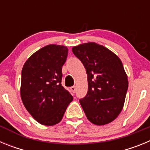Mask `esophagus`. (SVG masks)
Masks as SVG:
<instances>
[{
    "mask_svg": "<svg viewBox=\"0 0 150 150\" xmlns=\"http://www.w3.org/2000/svg\"><path fill=\"white\" fill-rule=\"evenodd\" d=\"M71 90L72 91L73 93H75V91H76V86H74L71 87Z\"/></svg>",
    "mask_w": 150,
    "mask_h": 150,
    "instance_id": "1",
    "label": "esophagus"
}]
</instances>
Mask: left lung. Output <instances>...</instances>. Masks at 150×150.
<instances>
[{"instance_id":"left-lung-1","label":"left lung","mask_w":150,"mask_h":150,"mask_svg":"<svg viewBox=\"0 0 150 150\" xmlns=\"http://www.w3.org/2000/svg\"><path fill=\"white\" fill-rule=\"evenodd\" d=\"M72 51L86 71L88 92L79 103L87 119L97 125L111 122L122 110L128 87L121 60L95 43L74 46Z\"/></svg>"}]
</instances>
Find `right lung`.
I'll list each match as a JSON object with an SVG mask.
<instances>
[{"mask_svg":"<svg viewBox=\"0 0 150 150\" xmlns=\"http://www.w3.org/2000/svg\"><path fill=\"white\" fill-rule=\"evenodd\" d=\"M66 46L48 45L26 61L22 71L21 98L34 120L44 125L58 124L73 96L62 85Z\"/></svg>","mask_w":150,"mask_h":150,"instance_id":"right-lung-1","label":"right lung"}]
</instances>
